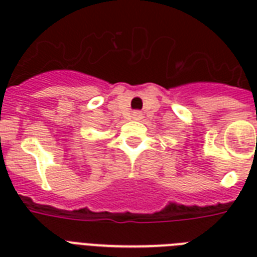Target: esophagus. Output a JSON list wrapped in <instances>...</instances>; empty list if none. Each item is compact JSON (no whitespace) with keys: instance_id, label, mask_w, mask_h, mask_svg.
<instances>
[{"instance_id":"34e87169","label":"esophagus","mask_w":257,"mask_h":257,"mask_svg":"<svg viewBox=\"0 0 257 257\" xmlns=\"http://www.w3.org/2000/svg\"><path fill=\"white\" fill-rule=\"evenodd\" d=\"M141 118H143V113L141 112H139V110H135V112L132 113V120L139 121V120H141Z\"/></svg>"}]
</instances>
